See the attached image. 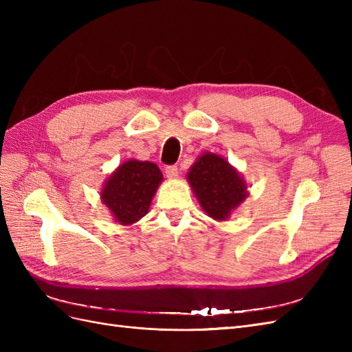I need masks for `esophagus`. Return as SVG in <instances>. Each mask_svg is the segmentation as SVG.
<instances>
[{"label":"esophagus","mask_w":352,"mask_h":352,"mask_svg":"<svg viewBox=\"0 0 352 352\" xmlns=\"http://www.w3.org/2000/svg\"><path fill=\"white\" fill-rule=\"evenodd\" d=\"M177 175H179V170H177L176 164H172V166H167L166 167V176L168 179H175V177H177Z\"/></svg>","instance_id":"obj_1"}]
</instances>
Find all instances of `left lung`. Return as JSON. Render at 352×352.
<instances>
[{"mask_svg": "<svg viewBox=\"0 0 352 352\" xmlns=\"http://www.w3.org/2000/svg\"><path fill=\"white\" fill-rule=\"evenodd\" d=\"M188 180L202 210L216 220H226L248 195L239 173L216 154L201 155L190 167Z\"/></svg>", "mask_w": 352, "mask_h": 352, "instance_id": "8db88e82", "label": "left lung"}]
</instances>
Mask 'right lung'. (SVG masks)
<instances>
[{
	"mask_svg": "<svg viewBox=\"0 0 352 352\" xmlns=\"http://www.w3.org/2000/svg\"><path fill=\"white\" fill-rule=\"evenodd\" d=\"M162 180L163 175L157 164L131 160L109 177L101 198L116 221L131 225L146 214Z\"/></svg>",
	"mask_w": 352,
	"mask_h": 352,
	"instance_id": "add662e5",
	"label": "right lung"
}]
</instances>
